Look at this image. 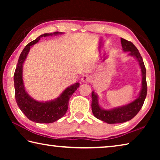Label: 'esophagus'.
I'll return each mask as SVG.
<instances>
[{"instance_id": "obj_1", "label": "esophagus", "mask_w": 160, "mask_h": 160, "mask_svg": "<svg viewBox=\"0 0 160 160\" xmlns=\"http://www.w3.org/2000/svg\"><path fill=\"white\" fill-rule=\"evenodd\" d=\"M81 81L82 82H89L91 81V78L88 75H84L82 78H81Z\"/></svg>"}]
</instances>
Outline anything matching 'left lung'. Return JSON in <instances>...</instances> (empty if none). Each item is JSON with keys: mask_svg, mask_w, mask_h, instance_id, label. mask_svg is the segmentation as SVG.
I'll use <instances>...</instances> for the list:
<instances>
[{"mask_svg": "<svg viewBox=\"0 0 160 160\" xmlns=\"http://www.w3.org/2000/svg\"><path fill=\"white\" fill-rule=\"evenodd\" d=\"M121 46L123 51L130 52L129 56H133L139 63L142 74V88L138 96L134 101L123 106L115 107L111 109H104L100 107L98 95L94 91L92 92V111L94 116L99 120L107 123H120L126 122L136 116L141 109L147 95V82H146V69L142 56L138 48L132 42L121 38Z\"/></svg>", "mask_w": 160, "mask_h": 160, "instance_id": "1", "label": "left lung"}]
</instances>
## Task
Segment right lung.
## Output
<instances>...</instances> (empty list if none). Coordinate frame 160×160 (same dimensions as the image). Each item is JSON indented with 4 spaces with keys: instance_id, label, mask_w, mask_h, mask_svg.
<instances>
[{
    "instance_id": "obj_1",
    "label": "right lung",
    "mask_w": 160,
    "mask_h": 160,
    "mask_svg": "<svg viewBox=\"0 0 160 160\" xmlns=\"http://www.w3.org/2000/svg\"><path fill=\"white\" fill-rule=\"evenodd\" d=\"M63 34L56 32L40 35L36 39L26 46L19 57L14 74L15 99L18 106L29 120L39 123H51L63 116L68 107L69 99L75 90L79 88L80 83L76 82L67 88L60 96L48 102H39L32 98L25 90L22 79V68L30 48L37 44L43 37Z\"/></svg>"
}]
</instances>
